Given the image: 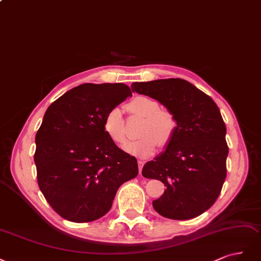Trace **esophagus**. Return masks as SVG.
<instances>
[{
	"label": "esophagus",
	"instance_id": "esophagus-1",
	"mask_svg": "<svg viewBox=\"0 0 261 261\" xmlns=\"http://www.w3.org/2000/svg\"><path fill=\"white\" fill-rule=\"evenodd\" d=\"M138 164H139V171H140V174H141L142 169H143V166H144V162H143V161H139Z\"/></svg>",
	"mask_w": 261,
	"mask_h": 261
}]
</instances>
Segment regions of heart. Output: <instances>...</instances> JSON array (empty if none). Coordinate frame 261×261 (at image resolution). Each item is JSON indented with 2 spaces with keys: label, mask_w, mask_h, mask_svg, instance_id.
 Wrapping results in <instances>:
<instances>
[{
  "label": "heart",
  "mask_w": 261,
  "mask_h": 261,
  "mask_svg": "<svg viewBox=\"0 0 261 261\" xmlns=\"http://www.w3.org/2000/svg\"><path fill=\"white\" fill-rule=\"evenodd\" d=\"M130 114L143 118L139 140L127 143L123 146L124 152L132 155L148 156L157 147L158 143L166 146L173 139L178 127L174 115L166 109H159V104L155 99L139 95L133 97L125 105ZM103 130L108 139L116 145L122 146L125 137L124 122L119 108H112L106 113L103 120Z\"/></svg>",
  "instance_id": "1"
}]
</instances>
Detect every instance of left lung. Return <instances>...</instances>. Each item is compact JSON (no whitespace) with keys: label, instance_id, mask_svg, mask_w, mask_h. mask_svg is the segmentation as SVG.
Listing matches in <instances>:
<instances>
[{"label":"left lung","instance_id":"8db88e82","mask_svg":"<svg viewBox=\"0 0 261 261\" xmlns=\"http://www.w3.org/2000/svg\"><path fill=\"white\" fill-rule=\"evenodd\" d=\"M132 91L157 99L178 127L164 153L146 163L142 174L167 188L153 207L174 220L195 218L212 207L226 175V128L213 98L180 78L134 82Z\"/></svg>","mask_w":261,"mask_h":261}]
</instances>
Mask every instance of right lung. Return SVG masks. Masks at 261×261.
I'll return each instance as SVG.
<instances>
[{
  "label": "right lung",
  "mask_w": 261,
  "mask_h": 261,
  "mask_svg": "<svg viewBox=\"0 0 261 261\" xmlns=\"http://www.w3.org/2000/svg\"><path fill=\"white\" fill-rule=\"evenodd\" d=\"M129 95L123 83H83L46 109L36 134L37 179L64 219L81 223L103 217L121 184L138 175L137 158L103 130L106 113Z\"/></svg>",
  "instance_id": "add662e5"
}]
</instances>
